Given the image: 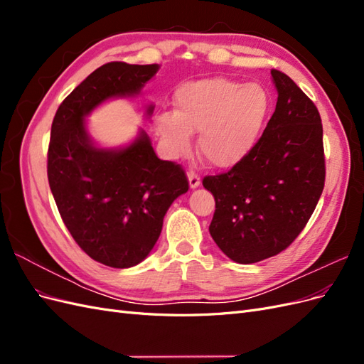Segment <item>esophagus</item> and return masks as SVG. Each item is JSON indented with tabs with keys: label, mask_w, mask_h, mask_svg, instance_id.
<instances>
[{
	"label": "esophagus",
	"mask_w": 364,
	"mask_h": 364,
	"mask_svg": "<svg viewBox=\"0 0 364 364\" xmlns=\"http://www.w3.org/2000/svg\"><path fill=\"white\" fill-rule=\"evenodd\" d=\"M188 182H190V188H197L200 185V176L194 173V171H188Z\"/></svg>",
	"instance_id": "esophagus-1"
}]
</instances>
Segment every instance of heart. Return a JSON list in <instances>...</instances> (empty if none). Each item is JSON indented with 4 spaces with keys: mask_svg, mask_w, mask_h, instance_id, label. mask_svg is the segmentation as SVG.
<instances>
[{
    "mask_svg": "<svg viewBox=\"0 0 364 364\" xmlns=\"http://www.w3.org/2000/svg\"><path fill=\"white\" fill-rule=\"evenodd\" d=\"M174 112L156 117V127L171 155L191 147L199 132L197 153L215 168H229L255 147L272 109L266 86L226 77L188 82L174 94Z\"/></svg>",
    "mask_w": 364,
    "mask_h": 364,
    "instance_id": "obj_1",
    "label": "heart"
}]
</instances>
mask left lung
Here are the masks:
<instances>
[{"label": "left lung", "mask_w": 364, "mask_h": 364, "mask_svg": "<svg viewBox=\"0 0 364 364\" xmlns=\"http://www.w3.org/2000/svg\"><path fill=\"white\" fill-rule=\"evenodd\" d=\"M270 74L278 91L277 109L255 147L229 171L203 178L215 199L209 234L240 264L287 249L314 213L325 185L317 107L287 74Z\"/></svg>", "instance_id": "1"}]
</instances>
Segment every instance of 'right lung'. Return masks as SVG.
<instances>
[{"label": "right lung", "mask_w": 364, "mask_h": 364, "mask_svg": "<svg viewBox=\"0 0 364 364\" xmlns=\"http://www.w3.org/2000/svg\"><path fill=\"white\" fill-rule=\"evenodd\" d=\"M158 70V63L103 65L65 98L51 124L47 173L59 214L80 249L114 269L149 255L188 179L179 164L156 156L144 130L123 149H102L85 118L109 98L138 95Z\"/></svg>", "instance_id": "add662e5"}]
</instances>
